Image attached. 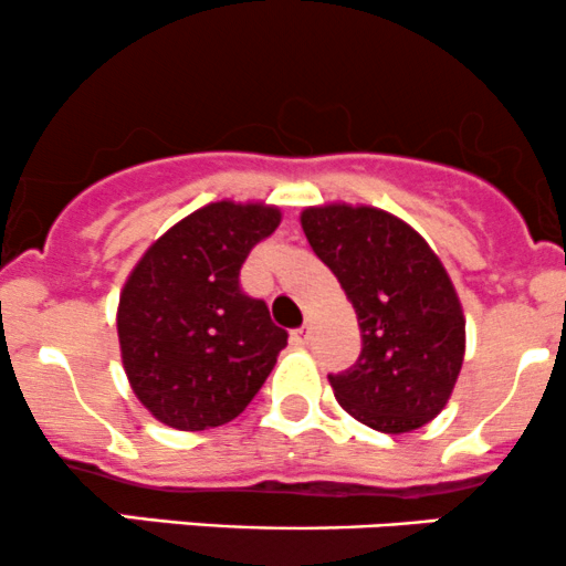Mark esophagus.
I'll list each match as a JSON object with an SVG mask.
<instances>
[{"label":"esophagus","instance_id":"34e87169","mask_svg":"<svg viewBox=\"0 0 566 566\" xmlns=\"http://www.w3.org/2000/svg\"><path fill=\"white\" fill-rule=\"evenodd\" d=\"M307 339H310V328L307 326H300V328H294V332H291V342H294V345H307Z\"/></svg>","mask_w":566,"mask_h":566}]
</instances>
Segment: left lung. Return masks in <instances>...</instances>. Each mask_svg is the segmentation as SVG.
<instances>
[{
    "instance_id": "left-lung-1",
    "label": "left lung",
    "mask_w": 566,
    "mask_h": 566,
    "mask_svg": "<svg viewBox=\"0 0 566 566\" xmlns=\"http://www.w3.org/2000/svg\"><path fill=\"white\" fill-rule=\"evenodd\" d=\"M302 230L353 302L364 339L358 360L328 377L336 401L379 433L428 424L465 355V315L441 259L406 221L371 206L304 208Z\"/></svg>"
}]
</instances>
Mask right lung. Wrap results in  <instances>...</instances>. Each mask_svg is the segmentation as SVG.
<instances>
[{"label":"right lung","instance_id":"right-lung-1","mask_svg":"<svg viewBox=\"0 0 566 566\" xmlns=\"http://www.w3.org/2000/svg\"><path fill=\"white\" fill-rule=\"evenodd\" d=\"M281 224L264 202L221 200L146 249L119 294L117 336L136 398L176 430L234 420L270 377L289 334L240 289V266Z\"/></svg>","mask_w":566,"mask_h":566}]
</instances>
